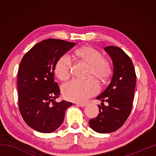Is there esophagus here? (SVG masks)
<instances>
[{"mask_svg": "<svg viewBox=\"0 0 156 156\" xmlns=\"http://www.w3.org/2000/svg\"><path fill=\"white\" fill-rule=\"evenodd\" d=\"M76 105H77V106L81 107H85L86 105H87L86 103H80V102H76Z\"/></svg>", "mask_w": 156, "mask_h": 156, "instance_id": "obj_1", "label": "esophagus"}]
</instances>
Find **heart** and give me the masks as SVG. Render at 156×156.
Instances as JSON below:
<instances>
[{
	"mask_svg": "<svg viewBox=\"0 0 156 156\" xmlns=\"http://www.w3.org/2000/svg\"><path fill=\"white\" fill-rule=\"evenodd\" d=\"M76 58L87 63L89 68L87 77L94 76L100 80H105L111 75L112 67L107 59L102 57L98 50L90 46H84L76 49ZM72 69V62L69 57L63 55L57 60L54 72L60 80L69 77ZM99 90V85L96 79L89 78L86 80L73 79L63 84L62 91L66 99L74 102H84L96 94Z\"/></svg>",
	"mask_w": 156,
	"mask_h": 156,
	"instance_id": "obj_1",
	"label": "heart"
}]
</instances>
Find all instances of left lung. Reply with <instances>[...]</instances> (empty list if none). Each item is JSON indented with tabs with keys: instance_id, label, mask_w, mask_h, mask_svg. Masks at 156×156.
<instances>
[{
	"instance_id": "left-lung-1",
	"label": "left lung",
	"mask_w": 156,
	"mask_h": 156,
	"mask_svg": "<svg viewBox=\"0 0 156 156\" xmlns=\"http://www.w3.org/2000/svg\"><path fill=\"white\" fill-rule=\"evenodd\" d=\"M105 50L113 61V74L106 89L96 99L108 102L98 105L99 113L89 120L95 131L107 133L122 126L130 115L136 87V75L130 58L120 47L107 46Z\"/></svg>"
}]
</instances>
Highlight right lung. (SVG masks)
Returning a JSON list of instances; mask_svg holds the SVG:
<instances>
[{
  "instance_id": "add662e5",
  "label": "right lung",
  "mask_w": 156,
  "mask_h": 156,
  "mask_svg": "<svg viewBox=\"0 0 156 156\" xmlns=\"http://www.w3.org/2000/svg\"><path fill=\"white\" fill-rule=\"evenodd\" d=\"M76 43L49 38L28 51L21 60L17 78L18 107L27 125L41 133H51L62 125L72 102L55 101L60 88L54 82V67Z\"/></svg>"
}]
</instances>
